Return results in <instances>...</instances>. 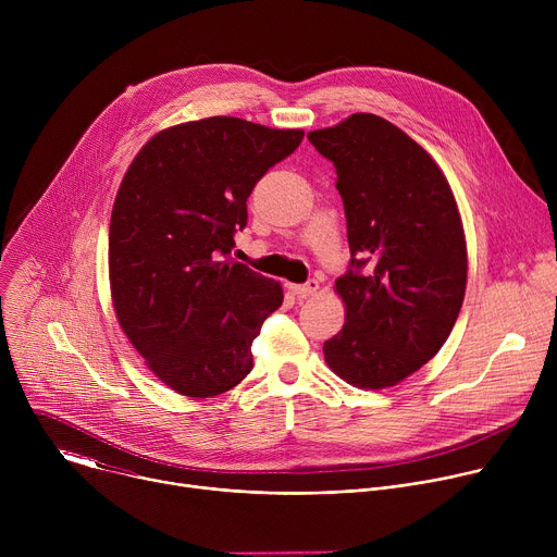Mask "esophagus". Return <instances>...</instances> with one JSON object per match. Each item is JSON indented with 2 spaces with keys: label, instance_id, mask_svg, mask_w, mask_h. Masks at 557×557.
Masks as SVG:
<instances>
[{
  "label": "esophagus",
  "instance_id": "34e87169",
  "mask_svg": "<svg viewBox=\"0 0 557 557\" xmlns=\"http://www.w3.org/2000/svg\"><path fill=\"white\" fill-rule=\"evenodd\" d=\"M299 299H306V297H310V295H314L317 290H320V282L317 280H308L306 284H293V286H288Z\"/></svg>",
  "mask_w": 557,
  "mask_h": 557
}]
</instances>
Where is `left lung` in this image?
Returning a JSON list of instances; mask_svg holds the SVG:
<instances>
[{
	"label": "left lung",
	"instance_id": "obj_1",
	"mask_svg": "<svg viewBox=\"0 0 557 557\" xmlns=\"http://www.w3.org/2000/svg\"><path fill=\"white\" fill-rule=\"evenodd\" d=\"M337 170L350 271L335 282L344 329L324 344L329 368L361 389L396 385L447 342L467 286V243L434 158L376 114L308 132Z\"/></svg>",
	"mask_w": 557,
	"mask_h": 557
}]
</instances>
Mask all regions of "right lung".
<instances>
[{"label": "right lung", "instance_id": "1", "mask_svg": "<svg viewBox=\"0 0 557 557\" xmlns=\"http://www.w3.org/2000/svg\"><path fill=\"white\" fill-rule=\"evenodd\" d=\"M301 138L235 116L189 121L153 134L121 181L108 243L116 320L183 396H218L253 368L251 344L284 290L228 253L256 183Z\"/></svg>", "mask_w": 557, "mask_h": 557}]
</instances>
